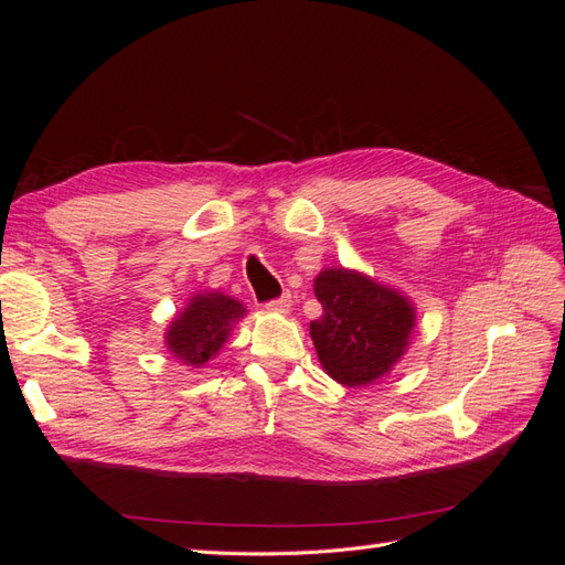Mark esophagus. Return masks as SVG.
<instances>
[{
  "label": "esophagus",
  "instance_id": "34e87169",
  "mask_svg": "<svg viewBox=\"0 0 565 565\" xmlns=\"http://www.w3.org/2000/svg\"><path fill=\"white\" fill-rule=\"evenodd\" d=\"M266 309L273 313H289L292 311V297H280V299H273L266 303Z\"/></svg>",
  "mask_w": 565,
  "mask_h": 565
}]
</instances>
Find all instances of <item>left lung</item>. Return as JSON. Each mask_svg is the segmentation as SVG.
<instances>
[{
    "instance_id": "obj_1",
    "label": "left lung",
    "mask_w": 565,
    "mask_h": 565,
    "mask_svg": "<svg viewBox=\"0 0 565 565\" xmlns=\"http://www.w3.org/2000/svg\"><path fill=\"white\" fill-rule=\"evenodd\" d=\"M322 316L309 330L324 374L344 386L380 382L405 355L417 311L396 287L353 268H324L313 280Z\"/></svg>"
}]
</instances>
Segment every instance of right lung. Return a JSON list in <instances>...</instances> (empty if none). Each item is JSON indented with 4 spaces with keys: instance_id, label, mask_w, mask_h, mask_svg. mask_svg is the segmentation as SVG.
<instances>
[{
    "instance_id": "add662e5",
    "label": "right lung",
    "mask_w": 565,
    "mask_h": 565,
    "mask_svg": "<svg viewBox=\"0 0 565 565\" xmlns=\"http://www.w3.org/2000/svg\"><path fill=\"white\" fill-rule=\"evenodd\" d=\"M247 316L243 301H237L218 289L195 292L183 309L169 320L164 347L179 363L200 370L214 361L224 349L233 324Z\"/></svg>"
}]
</instances>
